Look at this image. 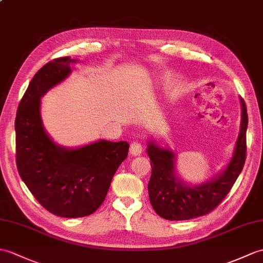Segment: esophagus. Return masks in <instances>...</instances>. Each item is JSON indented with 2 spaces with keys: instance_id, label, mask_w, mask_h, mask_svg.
<instances>
[{
  "instance_id": "obj_1",
  "label": "esophagus",
  "mask_w": 263,
  "mask_h": 263,
  "mask_svg": "<svg viewBox=\"0 0 263 263\" xmlns=\"http://www.w3.org/2000/svg\"><path fill=\"white\" fill-rule=\"evenodd\" d=\"M142 144L138 140H134V141L131 142L130 145V152L132 154V156H139L142 152Z\"/></svg>"
}]
</instances>
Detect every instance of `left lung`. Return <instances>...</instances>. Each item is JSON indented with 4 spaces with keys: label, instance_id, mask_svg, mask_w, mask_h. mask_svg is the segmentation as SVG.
<instances>
[{
    "label": "left lung",
    "instance_id": "8db88e82",
    "mask_svg": "<svg viewBox=\"0 0 263 263\" xmlns=\"http://www.w3.org/2000/svg\"><path fill=\"white\" fill-rule=\"evenodd\" d=\"M242 120L233 157L216 178L196 186L186 185L176 175L175 154L148 143L151 162V177L148 185L150 203L155 212L169 221H185L207 215L225 198L242 172L247 157L248 113L242 97Z\"/></svg>",
    "mask_w": 263,
    "mask_h": 263
}]
</instances>
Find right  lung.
Here are the masks:
<instances>
[{"mask_svg":"<svg viewBox=\"0 0 263 263\" xmlns=\"http://www.w3.org/2000/svg\"><path fill=\"white\" fill-rule=\"evenodd\" d=\"M70 57L53 59L33 76L17 107L15 159L29 191L53 215L93 214L106 197L113 176L126 159L129 143L100 140L77 149L54 143L42 125L40 99L71 72Z\"/></svg>","mask_w":263,"mask_h":263,"instance_id":"obj_1","label":"right lung"}]
</instances>
